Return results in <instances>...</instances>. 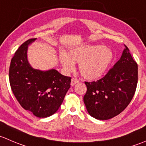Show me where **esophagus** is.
I'll return each mask as SVG.
<instances>
[{
  "label": "esophagus",
  "mask_w": 146,
  "mask_h": 146,
  "mask_svg": "<svg viewBox=\"0 0 146 146\" xmlns=\"http://www.w3.org/2000/svg\"><path fill=\"white\" fill-rule=\"evenodd\" d=\"M79 82V80L77 78H73L71 79V82H70V85H71L72 86H74L75 84H76L77 83H78Z\"/></svg>",
  "instance_id": "esophagus-1"
}]
</instances>
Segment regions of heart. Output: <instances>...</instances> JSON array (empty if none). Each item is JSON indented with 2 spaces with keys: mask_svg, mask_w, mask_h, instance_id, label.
Wrapping results in <instances>:
<instances>
[{
  "mask_svg": "<svg viewBox=\"0 0 146 146\" xmlns=\"http://www.w3.org/2000/svg\"><path fill=\"white\" fill-rule=\"evenodd\" d=\"M59 59L66 71L73 70L75 63H79V71L83 77L95 80L107 71L113 60V53L101 45H82L72 48L68 53L61 52Z\"/></svg>",
  "mask_w": 146,
  "mask_h": 146,
  "instance_id": "b5f03b06",
  "label": "heart"
}]
</instances>
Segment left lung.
Segmentation results:
<instances>
[{"label":"left lung","mask_w":146,"mask_h":146,"mask_svg":"<svg viewBox=\"0 0 146 146\" xmlns=\"http://www.w3.org/2000/svg\"><path fill=\"white\" fill-rule=\"evenodd\" d=\"M83 97L88 113L98 120H108L123 111L132 100L138 83V65L125 46L120 60L97 81L85 82Z\"/></svg>","instance_id":"8db88e82"}]
</instances>
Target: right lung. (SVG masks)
I'll use <instances>...</instances> for the list:
<instances>
[{
  "mask_svg": "<svg viewBox=\"0 0 146 146\" xmlns=\"http://www.w3.org/2000/svg\"><path fill=\"white\" fill-rule=\"evenodd\" d=\"M36 38L23 43L11 60L9 80L17 100L25 110L35 116L46 118L54 114L62 104L70 88L71 78L55 69H34L28 63V47Z\"/></svg>",
  "mask_w": 146,
  "mask_h": 146,
  "instance_id": "right-lung-1",
  "label": "right lung"
}]
</instances>
